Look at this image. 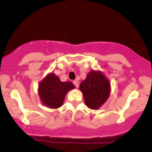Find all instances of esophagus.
I'll return each mask as SVG.
<instances>
[{
    "label": "esophagus",
    "instance_id": "34e87169",
    "mask_svg": "<svg viewBox=\"0 0 152 152\" xmlns=\"http://www.w3.org/2000/svg\"><path fill=\"white\" fill-rule=\"evenodd\" d=\"M72 83H73V84L75 85V87L78 88V87H79V82H77V81L75 80V81H73V82H72Z\"/></svg>",
    "mask_w": 152,
    "mask_h": 152
}]
</instances>
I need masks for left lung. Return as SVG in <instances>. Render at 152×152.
<instances>
[{
	"mask_svg": "<svg viewBox=\"0 0 152 152\" xmlns=\"http://www.w3.org/2000/svg\"><path fill=\"white\" fill-rule=\"evenodd\" d=\"M85 104L92 109H97L107 101L110 95V83L99 71L91 70L80 84Z\"/></svg>",
	"mask_w": 152,
	"mask_h": 152,
	"instance_id": "1",
	"label": "left lung"
}]
</instances>
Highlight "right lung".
Segmentation results:
<instances>
[{"label": "right lung", "mask_w": 152, "mask_h": 152, "mask_svg": "<svg viewBox=\"0 0 152 152\" xmlns=\"http://www.w3.org/2000/svg\"><path fill=\"white\" fill-rule=\"evenodd\" d=\"M74 88L75 86L70 82H62L57 76L51 73L39 84V95L45 106L57 109L63 104L68 91Z\"/></svg>", "instance_id": "1"}]
</instances>
